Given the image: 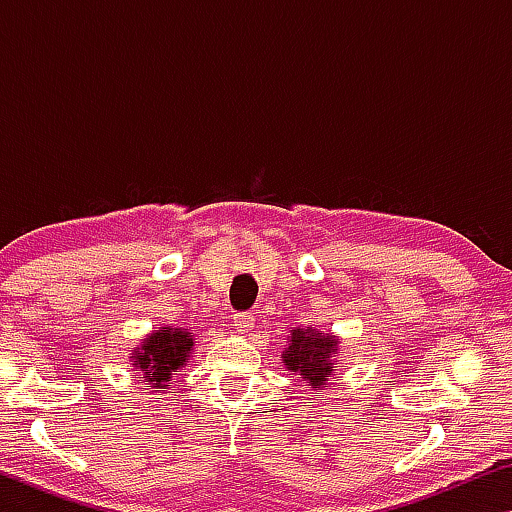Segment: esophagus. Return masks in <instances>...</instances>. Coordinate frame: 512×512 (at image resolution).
Masks as SVG:
<instances>
[{
	"label": "esophagus",
	"mask_w": 512,
	"mask_h": 512,
	"mask_svg": "<svg viewBox=\"0 0 512 512\" xmlns=\"http://www.w3.org/2000/svg\"><path fill=\"white\" fill-rule=\"evenodd\" d=\"M253 325H255V318H253V314H250V311H239V314H235L237 332L246 334V332H250V329H253Z\"/></svg>",
	"instance_id": "1"
}]
</instances>
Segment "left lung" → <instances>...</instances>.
I'll use <instances>...</instances> for the list:
<instances>
[{"instance_id":"left-lung-1","label":"left lung","mask_w":512,"mask_h":512,"mask_svg":"<svg viewBox=\"0 0 512 512\" xmlns=\"http://www.w3.org/2000/svg\"><path fill=\"white\" fill-rule=\"evenodd\" d=\"M334 348V336H320L314 329H293L289 348L284 350V366L302 375L311 388H320L334 370Z\"/></svg>"}]
</instances>
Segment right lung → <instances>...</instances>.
Instances as JSON below:
<instances>
[{
  "mask_svg": "<svg viewBox=\"0 0 512 512\" xmlns=\"http://www.w3.org/2000/svg\"><path fill=\"white\" fill-rule=\"evenodd\" d=\"M192 345L194 341L189 339L187 332L162 327L142 343V348H137L133 366L144 372L146 381L162 386L164 381H171L173 372H178V368L183 366Z\"/></svg>",
  "mask_w": 512,
  "mask_h": 512,
  "instance_id": "obj_1",
  "label": "right lung"
}]
</instances>
